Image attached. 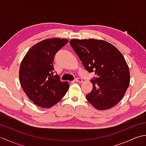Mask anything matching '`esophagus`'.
Returning <instances> with one entry per match:
<instances>
[{
	"mask_svg": "<svg viewBox=\"0 0 146 146\" xmlns=\"http://www.w3.org/2000/svg\"><path fill=\"white\" fill-rule=\"evenodd\" d=\"M75 82H78V83H82L83 82V80L80 78H77L75 80Z\"/></svg>",
	"mask_w": 146,
	"mask_h": 146,
	"instance_id": "1",
	"label": "esophagus"
}]
</instances>
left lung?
Listing matches in <instances>:
<instances>
[{
    "instance_id": "left-lung-1",
    "label": "left lung",
    "mask_w": 146,
    "mask_h": 146,
    "mask_svg": "<svg viewBox=\"0 0 146 146\" xmlns=\"http://www.w3.org/2000/svg\"><path fill=\"white\" fill-rule=\"evenodd\" d=\"M71 47L85 69L95 72L92 92L86 98L96 109L113 107L122 100L130 83V72L124 57L115 46L101 39H71Z\"/></svg>"
}]
</instances>
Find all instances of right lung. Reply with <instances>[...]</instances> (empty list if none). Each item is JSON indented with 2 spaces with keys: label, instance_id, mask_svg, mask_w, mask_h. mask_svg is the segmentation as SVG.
Segmentation results:
<instances>
[{
  "label": "right lung",
  "instance_id": "right-lung-1",
  "mask_svg": "<svg viewBox=\"0 0 146 146\" xmlns=\"http://www.w3.org/2000/svg\"><path fill=\"white\" fill-rule=\"evenodd\" d=\"M67 42L66 39L42 40L31 48L21 61V85L30 100L40 107H52L69 89L68 82L54 76L52 64L55 54Z\"/></svg>",
  "mask_w": 146,
  "mask_h": 146
}]
</instances>
